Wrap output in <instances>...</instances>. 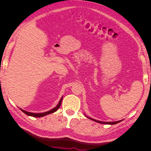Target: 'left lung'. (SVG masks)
Listing matches in <instances>:
<instances>
[{
    "label": "left lung",
    "instance_id": "left-lung-1",
    "mask_svg": "<svg viewBox=\"0 0 151 151\" xmlns=\"http://www.w3.org/2000/svg\"><path fill=\"white\" fill-rule=\"evenodd\" d=\"M89 118V119L92 120L96 122H98V123H102V124H109V125H115V124H116V123H119L120 122H122V120H119V121H117V122H101V121H98V120H94V119H93V118Z\"/></svg>",
    "mask_w": 151,
    "mask_h": 151
}]
</instances>
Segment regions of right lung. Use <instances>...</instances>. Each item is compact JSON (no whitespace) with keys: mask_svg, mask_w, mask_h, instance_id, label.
I'll list each match as a JSON object with an SVG mask.
<instances>
[{"mask_svg":"<svg viewBox=\"0 0 151 151\" xmlns=\"http://www.w3.org/2000/svg\"><path fill=\"white\" fill-rule=\"evenodd\" d=\"M62 98L63 97H62V98L60 99V101H59L58 104H57V106L56 107H55L54 108H53L52 109H51V110L50 111H48L47 112H45V113H31V112H28V111H24L23 110V109H22L20 108L21 110L24 113H25L26 115H28V116H33V117H42V116H44L45 115H48V114H50V113H53L54 112H55L57 109L60 108V105H61V103H62Z\"/></svg>","mask_w":151,"mask_h":151,"instance_id":"obj_1","label":"right lung"}]
</instances>
